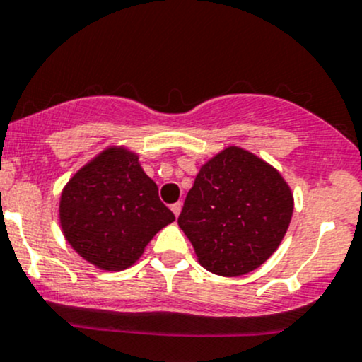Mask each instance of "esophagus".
I'll use <instances>...</instances> for the list:
<instances>
[{
  "instance_id": "1",
  "label": "esophagus",
  "mask_w": 362,
  "mask_h": 362,
  "mask_svg": "<svg viewBox=\"0 0 362 362\" xmlns=\"http://www.w3.org/2000/svg\"><path fill=\"white\" fill-rule=\"evenodd\" d=\"M180 210H182V203L180 202L171 204V211L175 214V217H178V215H180Z\"/></svg>"
}]
</instances>
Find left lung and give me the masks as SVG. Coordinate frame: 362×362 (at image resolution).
I'll return each instance as SVG.
<instances>
[{"label": "left lung", "mask_w": 362, "mask_h": 362, "mask_svg": "<svg viewBox=\"0 0 362 362\" xmlns=\"http://www.w3.org/2000/svg\"><path fill=\"white\" fill-rule=\"evenodd\" d=\"M293 210V192L275 168L249 151L228 147L202 166L178 226L204 269L240 276L279 249Z\"/></svg>", "instance_id": "left-lung-1"}]
</instances>
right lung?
I'll list each match as a JSON object with an SVG mask.
<instances>
[{"label": "right lung", "instance_id": "right-lung-1", "mask_svg": "<svg viewBox=\"0 0 362 362\" xmlns=\"http://www.w3.org/2000/svg\"><path fill=\"white\" fill-rule=\"evenodd\" d=\"M59 221L64 238L86 261L120 272L140 259L175 215L159 199L158 185L141 170L138 156L110 147L69 178Z\"/></svg>", "mask_w": 362, "mask_h": 362}]
</instances>
